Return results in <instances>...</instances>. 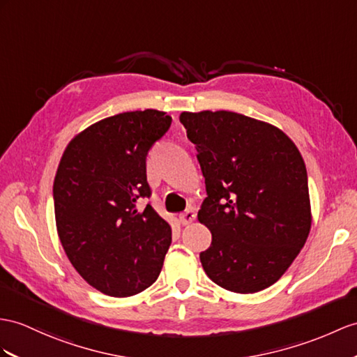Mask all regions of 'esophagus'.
Wrapping results in <instances>:
<instances>
[{"label": "esophagus", "instance_id": "1", "mask_svg": "<svg viewBox=\"0 0 357 357\" xmlns=\"http://www.w3.org/2000/svg\"><path fill=\"white\" fill-rule=\"evenodd\" d=\"M180 222L183 224V225H188V224H190L192 221H195V218H197V213H195V211L194 208H188L186 212H183V213H180Z\"/></svg>", "mask_w": 357, "mask_h": 357}]
</instances>
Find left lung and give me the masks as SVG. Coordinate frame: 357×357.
Returning a JSON list of instances; mask_svg holds the SVG:
<instances>
[{
    "instance_id": "8db88e82",
    "label": "left lung",
    "mask_w": 357,
    "mask_h": 357,
    "mask_svg": "<svg viewBox=\"0 0 357 357\" xmlns=\"http://www.w3.org/2000/svg\"><path fill=\"white\" fill-rule=\"evenodd\" d=\"M207 197L198 221L212 233L199 260L221 288L274 284L306 242L312 215L306 165L280 128L241 113L183 112Z\"/></svg>"
}]
</instances>
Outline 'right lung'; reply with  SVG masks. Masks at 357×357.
<instances>
[{"instance_id": "obj_1", "label": "right lung", "mask_w": 357, "mask_h": 357, "mask_svg": "<svg viewBox=\"0 0 357 357\" xmlns=\"http://www.w3.org/2000/svg\"><path fill=\"white\" fill-rule=\"evenodd\" d=\"M171 116L124 112L78 133L53 186L56 225L69 262L95 289L130 297L151 286L171 244V227L151 204L146 155Z\"/></svg>"}]
</instances>
